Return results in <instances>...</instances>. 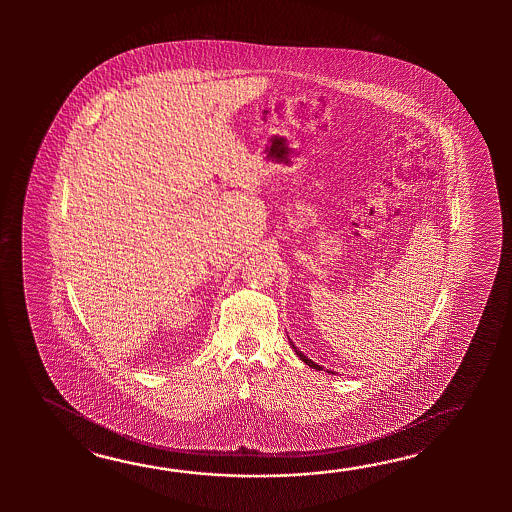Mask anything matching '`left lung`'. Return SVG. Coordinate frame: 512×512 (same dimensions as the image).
Instances as JSON below:
<instances>
[{
    "label": "left lung",
    "instance_id": "obj_1",
    "mask_svg": "<svg viewBox=\"0 0 512 512\" xmlns=\"http://www.w3.org/2000/svg\"><path fill=\"white\" fill-rule=\"evenodd\" d=\"M289 344H291V348L294 349V353H296V355H298V357H300V360H304L305 364H307V366H309V368H313V370H324V368H322V366H318V364H316V362H313V360L311 359H307V357H305L304 353H302V351H300V349H296V346H294L293 344V340H291V338H289ZM326 373H329V375H337V373H335V371H331V370H326Z\"/></svg>",
    "mask_w": 512,
    "mask_h": 512
}]
</instances>
